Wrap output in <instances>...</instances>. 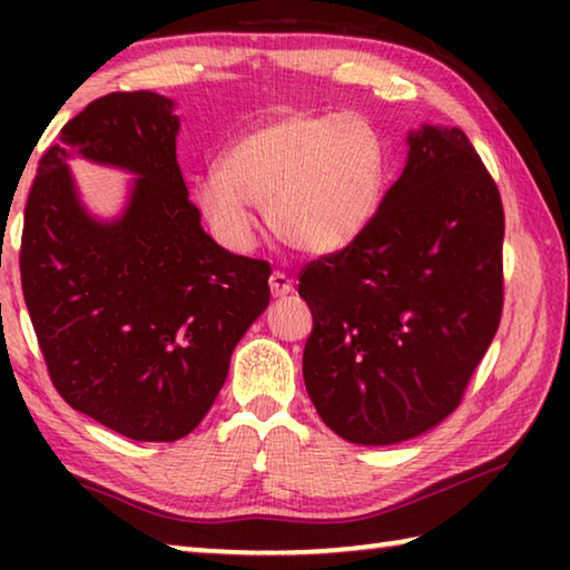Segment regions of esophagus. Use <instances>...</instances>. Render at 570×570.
Instances as JSON below:
<instances>
[{
	"mask_svg": "<svg viewBox=\"0 0 570 570\" xmlns=\"http://www.w3.org/2000/svg\"><path fill=\"white\" fill-rule=\"evenodd\" d=\"M268 286H272V294H274L276 298H284V296H288V294L294 292L292 276L284 274V272H274L272 278H268Z\"/></svg>",
	"mask_w": 570,
	"mask_h": 570,
	"instance_id": "1",
	"label": "esophagus"
}]
</instances>
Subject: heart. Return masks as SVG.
<instances>
[{
    "label": "heart",
    "instance_id": "1",
    "mask_svg": "<svg viewBox=\"0 0 570 570\" xmlns=\"http://www.w3.org/2000/svg\"><path fill=\"white\" fill-rule=\"evenodd\" d=\"M384 140L360 115L294 112L256 125L196 183V204L230 248L256 236L250 206L286 246L332 254L350 246L377 214L384 190Z\"/></svg>",
    "mask_w": 570,
    "mask_h": 570
}]
</instances>
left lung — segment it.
Segmentation results:
<instances>
[{
  "mask_svg": "<svg viewBox=\"0 0 570 570\" xmlns=\"http://www.w3.org/2000/svg\"><path fill=\"white\" fill-rule=\"evenodd\" d=\"M377 214L308 264L304 384L326 428L356 445L422 435L458 407L503 314L505 218L460 128L422 125Z\"/></svg>",
  "mask_w": 570,
  "mask_h": 570,
  "instance_id": "8db88e82",
  "label": "left lung"
}]
</instances>
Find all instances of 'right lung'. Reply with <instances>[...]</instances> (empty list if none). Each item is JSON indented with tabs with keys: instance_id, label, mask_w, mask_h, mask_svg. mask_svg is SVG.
<instances>
[{
	"instance_id": "1",
	"label": "right lung",
	"mask_w": 570,
	"mask_h": 570,
	"mask_svg": "<svg viewBox=\"0 0 570 570\" xmlns=\"http://www.w3.org/2000/svg\"><path fill=\"white\" fill-rule=\"evenodd\" d=\"M180 118L158 92H112L65 125L24 208L19 272L57 392L138 442L186 438L214 404L230 354L268 306V264L200 226L176 158ZM130 171L120 217L81 204L66 163Z\"/></svg>"
}]
</instances>
